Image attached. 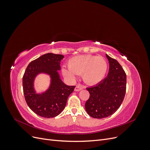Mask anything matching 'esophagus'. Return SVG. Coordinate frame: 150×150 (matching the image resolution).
I'll return each instance as SVG.
<instances>
[{"mask_svg": "<svg viewBox=\"0 0 150 150\" xmlns=\"http://www.w3.org/2000/svg\"><path fill=\"white\" fill-rule=\"evenodd\" d=\"M83 88H84L83 86L81 85V84H78V85H76V86L75 87L74 91H79L82 90Z\"/></svg>", "mask_w": 150, "mask_h": 150, "instance_id": "esophagus-1", "label": "esophagus"}]
</instances>
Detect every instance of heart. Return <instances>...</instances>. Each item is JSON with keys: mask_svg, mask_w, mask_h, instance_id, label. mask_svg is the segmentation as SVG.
I'll return each instance as SVG.
<instances>
[{"mask_svg": "<svg viewBox=\"0 0 150 150\" xmlns=\"http://www.w3.org/2000/svg\"><path fill=\"white\" fill-rule=\"evenodd\" d=\"M68 67H62V74L72 79L76 74L82 75L83 79L89 84H96L103 80L108 70V63L101 56L79 55L68 61Z\"/></svg>", "mask_w": 150, "mask_h": 150, "instance_id": "b5f03b06", "label": "heart"}]
</instances>
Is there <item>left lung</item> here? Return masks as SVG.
<instances>
[{
    "label": "left lung",
    "mask_w": 150,
    "mask_h": 150,
    "mask_svg": "<svg viewBox=\"0 0 150 150\" xmlns=\"http://www.w3.org/2000/svg\"><path fill=\"white\" fill-rule=\"evenodd\" d=\"M106 56L110 64L108 76L97 85L86 88L90 95L85 109L90 116L97 119L114 114L123 101L126 93L124 69L116 59Z\"/></svg>",
    "instance_id": "1"
}]
</instances>
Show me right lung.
Returning a JSON list of instances; mask_svg holds the SVG:
<instances>
[{"label":"right lung","instance_id":"1","mask_svg":"<svg viewBox=\"0 0 150 150\" xmlns=\"http://www.w3.org/2000/svg\"><path fill=\"white\" fill-rule=\"evenodd\" d=\"M63 58L62 54H44L29 63L22 78L25 101L32 111L41 117L51 118L59 115L76 87L65 84L60 79L57 71L61 69ZM39 73L47 74L52 79L49 89L41 94L35 93L33 88L34 79Z\"/></svg>","mask_w":150,"mask_h":150}]
</instances>
